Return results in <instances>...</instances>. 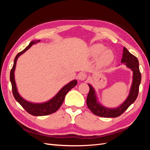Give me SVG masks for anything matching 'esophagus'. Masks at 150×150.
Returning <instances> with one entry per match:
<instances>
[{"instance_id": "1", "label": "esophagus", "mask_w": 150, "mask_h": 150, "mask_svg": "<svg viewBox=\"0 0 150 150\" xmlns=\"http://www.w3.org/2000/svg\"><path fill=\"white\" fill-rule=\"evenodd\" d=\"M86 74L85 73H84V72H81L80 74H79L78 78V79L80 80V81H84L86 79Z\"/></svg>"}]
</instances>
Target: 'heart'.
<instances>
[{
	"instance_id": "b5f03b06",
	"label": "heart",
	"mask_w": 150,
	"mask_h": 150,
	"mask_svg": "<svg viewBox=\"0 0 150 150\" xmlns=\"http://www.w3.org/2000/svg\"><path fill=\"white\" fill-rule=\"evenodd\" d=\"M91 56L96 57L100 53V56L98 59V64L99 66L105 67L110 65L114 60V53L110 49H106L103 44L97 43L93 44L90 48Z\"/></svg>"
}]
</instances>
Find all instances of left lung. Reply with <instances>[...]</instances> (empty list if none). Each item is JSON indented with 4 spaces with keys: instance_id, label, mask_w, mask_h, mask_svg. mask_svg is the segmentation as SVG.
Returning a JSON list of instances; mask_svg holds the SVG:
<instances>
[{
    "instance_id": "1",
    "label": "left lung",
    "mask_w": 150,
    "mask_h": 150,
    "mask_svg": "<svg viewBox=\"0 0 150 150\" xmlns=\"http://www.w3.org/2000/svg\"><path fill=\"white\" fill-rule=\"evenodd\" d=\"M121 62L133 71V81L128 96L126 100L119 106L115 108H109L104 106L98 101L96 91L91 84H88L89 91L86 99V103L88 108L95 115L104 117H116L119 116L135 101L138 97L139 86L142 80L138 59L124 47Z\"/></svg>"
}]
</instances>
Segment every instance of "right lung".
Listing matches in <instances>:
<instances>
[{
	"label": "right lung",
	"mask_w": 150,
	"mask_h": 150,
	"mask_svg": "<svg viewBox=\"0 0 150 150\" xmlns=\"http://www.w3.org/2000/svg\"><path fill=\"white\" fill-rule=\"evenodd\" d=\"M40 41V40H33V41H31L30 42L28 47H25L23 51L17 54V56L14 59L13 65L10 73V80L12 84V93L13 95V97L15 98L16 100L23 107V108L27 112H29V114L35 116H46L48 115H51L52 113L57 111L59 110V108L62 105L63 101H64L66 94L69 92L72 88H74L77 84V83H78V81H77L76 79L71 81V82L63 86L52 98L49 99V101L44 103H37L30 102L25 100V99H24L21 96L19 92H18V90L17 88L14 75L17 59L19 58V57L21 56L22 54H24L26 51H28L33 44H35Z\"/></svg>",
	"instance_id": "add662e5"
}]
</instances>
